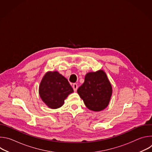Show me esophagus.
Listing matches in <instances>:
<instances>
[{
	"instance_id": "esophagus-1",
	"label": "esophagus",
	"mask_w": 152,
	"mask_h": 152,
	"mask_svg": "<svg viewBox=\"0 0 152 152\" xmlns=\"http://www.w3.org/2000/svg\"><path fill=\"white\" fill-rule=\"evenodd\" d=\"M77 88H78V86L76 83H73V88L74 90L75 91H76L77 90Z\"/></svg>"
}]
</instances>
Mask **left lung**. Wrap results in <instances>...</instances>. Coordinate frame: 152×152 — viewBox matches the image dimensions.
I'll use <instances>...</instances> for the list:
<instances>
[{
  "label": "left lung",
  "instance_id": "1",
  "mask_svg": "<svg viewBox=\"0 0 152 152\" xmlns=\"http://www.w3.org/2000/svg\"><path fill=\"white\" fill-rule=\"evenodd\" d=\"M77 92L90 110L98 112L109 104L113 88L106 73L99 70L86 73L83 83Z\"/></svg>",
  "mask_w": 152,
  "mask_h": 152
}]
</instances>
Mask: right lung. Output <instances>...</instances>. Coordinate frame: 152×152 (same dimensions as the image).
Here are the masks:
<instances>
[{
	"label": "right lung",
	"instance_id": "1",
	"mask_svg": "<svg viewBox=\"0 0 152 152\" xmlns=\"http://www.w3.org/2000/svg\"><path fill=\"white\" fill-rule=\"evenodd\" d=\"M73 91L68 80L57 71L48 72L39 86L41 100L51 109L61 107L64 100Z\"/></svg>",
	"mask_w": 152,
	"mask_h": 152
}]
</instances>
